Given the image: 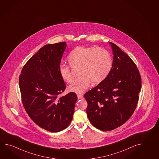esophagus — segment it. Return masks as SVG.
<instances>
[{
    "label": "esophagus",
    "mask_w": 159,
    "mask_h": 159,
    "mask_svg": "<svg viewBox=\"0 0 159 159\" xmlns=\"http://www.w3.org/2000/svg\"><path fill=\"white\" fill-rule=\"evenodd\" d=\"M78 99H82V98H83V96L82 94H78Z\"/></svg>",
    "instance_id": "obj_1"
}]
</instances>
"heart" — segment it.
I'll return each mask as SVG.
<instances>
[{"instance_id": "heart-1", "label": "heart", "mask_w": 159, "mask_h": 159, "mask_svg": "<svg viewBox=\"0 0 159 159\" xmlns=\"http://www.w3.org/2000/svg\"><path fill=\"white\" fill-rule=\"evenodd\" d=\"M67 60L72 68H79V76L68 87V91L75 93H83L91 81L97 84L103 81L109 74L113 65L110 52L102 48L78 46L70 53ZM59 71L64 81L68 83L71 82L73 75L70 67L61 65Z\"/></svg>"}]
</instances>
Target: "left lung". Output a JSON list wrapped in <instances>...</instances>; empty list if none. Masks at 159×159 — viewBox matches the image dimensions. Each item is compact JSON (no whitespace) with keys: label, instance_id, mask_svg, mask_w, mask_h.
Returning a JSON list of instances; mask_svg holds the SVG:
<instances>
[{"label":"left lung","instance_id":"8db88e82","mask_svg":"<svg viewBox=\"0 0 159 159\" xmlns=\"http://www.w3.org/2000/svg\"><path fill=\"white\" fill-rule=\"evenodd\" d=\"M112 67L107 77L87 92V113L98 129L110 131L120 126L133 115L142 87L139 72L130 57L112 42Z\"/></svg>","mask_w":159,"mask_h":159}]
</instances>
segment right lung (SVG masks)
<instances>
[{
    "label": "right lung",
    "mask_w": 159,
    "mask_h": 159,
    "mask_svg": "<svg viewBox=\"0 0 159 159\" xmlns=\"http://www.w3.org/2000/svg\"><path fill=\"white\" fill-rule=\"evenodd\" d=\"M66 42L46 45L29 59L19 77L23 106L33 121L42 129L57 133L70 125L77 96L70 92L58 95L66 89L59 67Z\"/></svg>",
    "instance_id": "add662e5"
}]
</instances>
